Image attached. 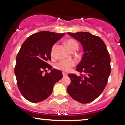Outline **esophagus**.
Returning <instances> with one entry per match:
<instances>
[{
  "mask_svg": "<svg viewBox=\"0 0 125 125\" xmlns=\"http://www.w3.org/2000/svg\"><path fill=\"white\" fill-rule=\"evenodd\" d=\"M62 74H63V76L64 77L67 76V73H65V72H63Z\"/></svg>",
  "mask_w": 125,
  "mask_h": 125,
  "instance_id": "34e87169",
  "label": "esophagus"
}]
</instances>
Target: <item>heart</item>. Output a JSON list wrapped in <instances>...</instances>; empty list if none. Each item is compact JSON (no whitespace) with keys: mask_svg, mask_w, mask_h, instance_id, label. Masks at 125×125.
Wrapping results in <instances>:
<instances>
[{"mask_svg":"<svg viewBox=\"0 0 125 125\" xmlns=\"http://www.w3.org/2000/svg\"><path fill=\"white\" fill-rule=\"evenodd\" d=\"M66 44L70 51H72L73 49L78 48V43L75 40L73 39H70L66 42ZM56 44H54L52 46L51 51V56L53 57L54 56V51L55 49ZM76 63L73 60H64V61H61L59 62L56 64L55 67L58 69L61 70L64 72H69L71 69L72 67L75 65Z\"/></svg>","mask_w":125,"mask_h":125,"instance_id":"b5f03b06","label":"heart"}]
</instances>
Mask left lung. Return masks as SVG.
<instances>
[{"instance_id":"1","label":"left lung","mask_w":125,"mask_h":125,"mask_svg":"<svg viewBox=\"0 0 125 125\" xmlns=\"http://www.w3.org/2000/svg\"><path fill=\"white\" fill-rule=\"evenodd\" d=\"M67 34L81 43L84 53L76 69L81 75L69 74L71 82L67 91L79 102L90 103L99 96L107 84L111 72L109 53L99 36L86 31Z\"/></svg>"}]
</instances>
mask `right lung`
I'll use <instances>...</instances> for the list:
<instances>
[{
  "label": "right lung",
  "mask_w": 125,
  "mask_h": 125,
  "mask_svg": "<svg viewBox=\"0 0 125 125\" xmlns=\"http://www.w3.org/2000/svg\"><path fill=\"white\" fill-rule=\"evenodd\" d=\"M64 35L42 31L29 36L21 45L16 59L15 73L19 90L29 102L46 99L54 84L62 78V72L52 69L48 62L51 61L52 47ZM48 70L51 72L46 73Z\"/></svg>",
  "instance_id": "right-lung-1"
}]
</instances>
